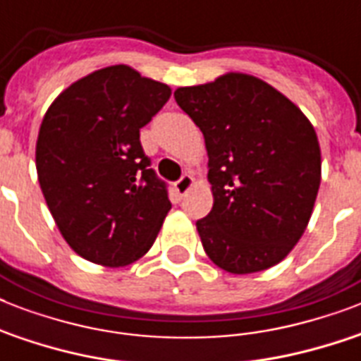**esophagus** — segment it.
Returning <instances> with one entry per match:
<instances>
[{"instance_id":"34e87169","label":"esophagus","mask_w":361,"mask_h":361,"mask_svg":"<svg viewBox=\"0 0 361 361\" xmlns=\"http://www.w3.org/2000/svg\"><path fill=\"white\" fill-rule=\"evenodd\" d=\"M192 185V176L191 174H183L180 178V180L176 181L174 183V191L176 195H180V197H183L189 189H191Z\"/></svg>"}]
</instances>
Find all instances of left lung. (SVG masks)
Segmentation results:
<instances>
[{
  "label": "left lung",
  "mask_w": 361,
  "mask_h": 361,
  "mask_svg": "<svg viewBox=\"0 0 361 361\" xmlns=\"http://www.w3.org/2000/svg\"><path fill=\"white\" fill-rule=\"evenodd\" d=\"M200 127L214 208L197 221L204 251L228 274L262 271L305 232L320 187V147L296 104L257 76L228 73L178 87Z\"/></svg>",
  "instance_id": "obj_1"
}]
</instances>
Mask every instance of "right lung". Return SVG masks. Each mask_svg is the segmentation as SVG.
Here are the masks:
<instances>
[{
	"instance_id": "obj_1",
	"label": "right lung",
	"mask_w": 361,
	"mask_h": 361,
	"mask_svg": "<svg viewBox=\"0 0 361 361\" xmlns=\"http://www.w3.org/2000/svg\"><path fill=\"white\" fill-rule=\"evenodd\" d=\"M170 93L112 65L71 84L42 118L41 191L61 236L90 262L118 268L144 257L172 208L140 144V129Z\"/></svg>"
}]
</instances>
